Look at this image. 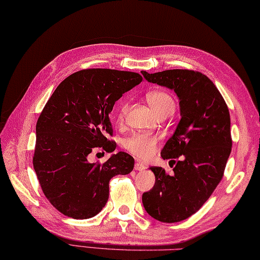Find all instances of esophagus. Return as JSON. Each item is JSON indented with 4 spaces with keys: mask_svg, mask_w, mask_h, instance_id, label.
Returning a JSON list of instances; mask_svg holds the SVG:
<instances>
[{
    "mask_svg": "<svg viewBox=\"0 0 260 260\" xmlns=\"http://www.w3.org/2000/svg\"><path fill=\"white\" fill-rule=\"evenodd\" d=\"M145 168H146V166L144 165V164H141V162H136L135 164V171L141 172V171H144Z\"/></svg>",
    "mask_w": 260,
    "mask_h": 260,
    "instance_id": "34e87169",
    "label": "esophagus"
}]
</instances>
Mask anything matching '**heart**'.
<instances>
[{
	"label": "heart",
	"instance_id": "heart-1",
	"mask_svg": "<svg viewBox=\"0 0 260 260\" xmlns=\"http://www.w3.org/2000/svg\"><path fill=\"white\" fill-rule=\"evenodd\" d=\"M147 101L152 110L159 115L165 112H173L175 109V102L172 95L165 91H153L147 95ZM126 112V104L123 102L116 112V120L121 122ZM158 144V138L156 136L138 134L130 137L124 141L125 149L139 159H148L153 155Z\"/></svg>",
	"mask_w": 260,
	"mask_h": 260
}]
</instances>
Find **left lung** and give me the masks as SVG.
Here are the masks:
<instances>
[{
	"mask_svg": "<svg viewBox=\"0 0 260 260\" xmlns=\"http://www.w3.org/2000/svg\"><path fill=\"white\" fill-rule=\"evenodd\" d=\"M141 74L149 83L174 89L179 99L181 120L161 150L164 159L179 160L172 176L161 167H150L156 182L142 194L148 214L174 223L202 208L223 177L232 147L230 113L219 89L202 73L169 70Z\"/></svg>",
	"mask_w": 260,
	"mask_h": 260,
	"instance_id": "obj_1",
	"label": "left lung"
}]
</instances>
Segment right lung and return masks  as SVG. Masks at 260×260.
<instances>
[{"instance_id": "obj_1", "label": "right lung", "mask_w": 260, "mask_h": 260, "mask_svg": "<svg viewBox=\"0 0 260 260\" xmlns=\"http://www.w3.org/2000/svg\"><path fill=\"white\" fill-rule=\"evenodd\" d=\"M142 82L140 74L92 68L72 74L57 86L37 121L34 168L42 192L63 215L89 219L109 199V182L129 174L135 159L113 153L104 164L89 162L95 148L112 152L109 115L122 94Z\"/></svg>"}]
</instances>
